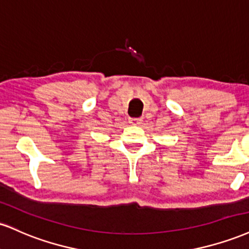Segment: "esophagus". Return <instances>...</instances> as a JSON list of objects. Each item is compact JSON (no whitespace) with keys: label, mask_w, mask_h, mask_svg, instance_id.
Masks as SVG:
<instances>
[{"label":"esophagus","mask_w":249,"mask_h":249,"mask_svg":"<svg viewBox=\"0 0 249 249\" xmlns=\"http://www.w3.org/2000/svg\"><path fill=\"white\" fill-rule=\"evenodd\" d=\"M141 122H142V119L141 118H130L129 119V124H134V125L141 124Z\"/></svg>","instance_id":"obj_1"}]
</instances>
